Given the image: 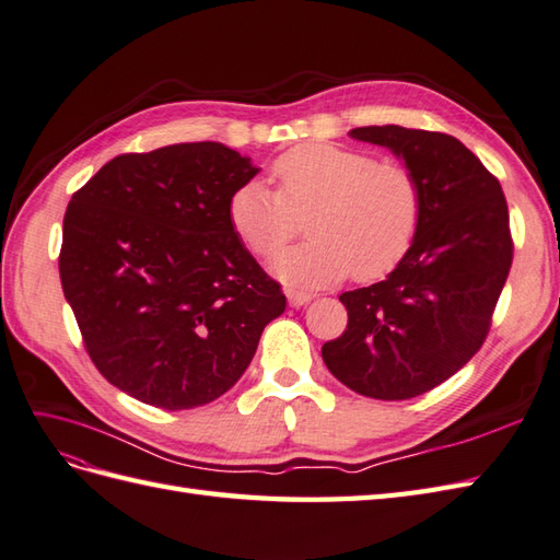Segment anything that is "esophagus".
<instances>
[{
	"label": "esophagus",
	"mask_w": 560,
	"mask_h": 560,
	"mask_svg": "<svg viewBox=\"0 0 560 560\" xmlns=\"http://www.w3.org/2000/svg\"><path fill=\"white\" fill-rule=\"evenodd\" d=\"M310 300H314V293L298 291V289H291V291H289V303H291L293 307H303V305L310 303Z\"/></svg>",
	"instance_id": "34e87169"
}]
</instances>
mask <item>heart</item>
I'll list each match as a JSON object with an SVG mask.
<instances>
[{
  "mask_svg": "<svg viewBox=\"0 0 560 560\" xmlns=\"http://www.w3.org/2000/svg\"><path fill=\"white\" fill-rule=\"evenodd\" d=\"M277 191L262 182L241 184L226 214L238 241L257 257L277 255L305 218L312 236L283 250L275 271L293 285L374 281L405 260L417 241L423 191L413 172L371 153L300 143L271 163Z\"/></svg>",
  "mask_w": 560,
  "mask_h": 560,
  "instance_id": "obj_1",
  "label": "heart"
}]
</instances>
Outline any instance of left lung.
<instances>
[{
	"instance_id": "obj_1",
	"label": "left lung",
	"mask_w": 560,
	"mask_h": 560,
	"mask_svg": "<svg viewBox=\"0 0 560 560\" xmlns=\"http://www.w3.org/2000/svg\"><path fill=\"white\" fill-rule=\"evenodd\" d=\"M350 137L402 158L421 184L423 214L388 279L340 295L348 328L322 357L354 393L411 399L452 378L490 334L513 262L509 206L499 179L452 135L371 125Z\"/></svg>"
}]
</instances>
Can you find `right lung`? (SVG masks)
I'll list each match as a JSON object with an SVG mask.
<instances>
[{"label": "right lung", "instance_id": "right-lung-1", "mask_svg": "<svg viewBox=\"0 0 560 560\" xmlns=\"http://www.w3.org/2000/svg\"><path fill=\"white\" fill-rule=\"evenodd\" d=\"M255 175L224 143H175L116 155L70 198L63 295L98 374L143 405L224 395L285 310L229 224V198Z\"/></svg>", "mask_w": 560, "mask_h": 560}]
</instances>
